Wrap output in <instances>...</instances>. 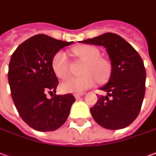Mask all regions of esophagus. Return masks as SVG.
Wrapping results in <instances>:
<instances>
[{
  "label": "esophagus",
  "instance_id": "34e87169",
  "mask_svg": "<svg viewBox=\"0 0 156 156\" xmlns=\"http://www.w3.org/2000/svg\"><path fill=\"white\" fill-rule=\"evenodd\" d=\"M83 95V94H76L74 95V97L77 99V100H78V99H80Z\"/></svg>",
  "mask_w": 156,
  "mask_h": 156
}]
</instances>
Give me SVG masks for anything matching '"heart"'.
<instances>
[{
    "label": "heart",
    "instance_id": "obj_1",
    "mask_svg": "<svg viewBox=\"0 0 156 156\" xmlns=\"http://www.w3.org/2000/svg\"><path fill=\"white\" fill-rule=\"evenodd\" d=\"M74 54L86 61L79 78H72L62 83L61 89L64 93L82 94L92 88L98 83H105L110 77L112 67L106 60L100 57V51L96 48L84 45L73 50ZM52 69L61 79L67 78L70 74V61L67 53L58 51L51 62Z\"/></svg>",
    "mask_w": 156,
    "mask_h": 156
}]
</instances>
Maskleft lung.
Returning <instances> with one entry per match:
<instances>
[{"mask_svg": "<svg viewBox=\"0 0 156 156\" xmlns=\"http://www.w3.org/2000/svg\"><path fill=\"white\" fill-rule=\"evenodd\" d=\"M81 42L106 48L112 62L109 82L101 88L107 95L99 97L90 108L93 118L106 129L127 127L139 116L145 93L146 72L141 56L123 38L112 33Z\"/></svg>", "mask_w": 156, "mask_h": 156, "instance_id": "obj_1", "label": "left lung"}]
</instances>
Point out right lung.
I'll list each match as a JSON object with an SVG mask.
<instances>
[{"label":"right lung","mask_w":156,"mask_h":156,"mask_svg":"<svg viewBox=\"0 0 156 156\" xmlns=\"http://www.w3.org/2000/svg\"><path fill=\"white\" fill-rule=\"evenodd\" d=\"M73 43L37 34L22 43L12 55L8 68L11 94L19 116L37 131H54L62 127L75 102L72 94H55L59 82L51 66L59 50ZM47 93L55 95L48 99Z\"/></svg>","instance_id":"right-lung-1"}]
</instances>
